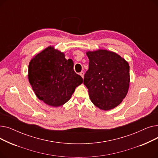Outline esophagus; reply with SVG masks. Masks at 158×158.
I'll use <instances>...</instances> for the list:
<instances>
[{"mask_svg":"<svg viewBox=\"0 0 158 158\" xmlns=\"http://www.w3.org/2000/svg\"><path fill=\"white\" fill-rule=\"evenodd\" d=\"M84 72H81L80 73H79V75H80V76L82 77V79H83L84 78Z\"/></svg>","mask_w":158,"mask_h":158,"instance_id":"esophagus-1","label":"esophagus"}]
</instances>
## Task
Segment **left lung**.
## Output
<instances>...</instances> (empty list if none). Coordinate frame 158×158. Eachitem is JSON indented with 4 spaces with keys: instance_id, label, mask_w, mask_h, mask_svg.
Here are the masks:
<instances>
[{
    "instance_id": "left-lung-1",
    "label": "left lung",
    "mask_w": 158,
    "mask_h": 158,
    "mask_svg": "<svg viewBox=\"0 0 158 158\" xmlns=\"http://www.w3.org/2000/svg\"><path fill=\"white\" fill-rule=\"evenodd\" d=\"M89 68L84 76L91 101L102 110L118 106L129 87L128 62L117 53L99 49L88 51Z\"/></svg>"
}]
</instances>
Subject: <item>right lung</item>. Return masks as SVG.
Segmentation results:
<instances>
[{
  "label": "right lung",
  "mask_w": 158,
  "mask_h": 158,
  "mask_svg": "<svg viewBox=\"0 0 158 158\" xmlns=\"http://www.w3.org/2000/svg\"><path fill=\"white\" fill-rule=\"evenodd\" d=\"M29 83L36 97L53 107L69 101L82 78L73 70V62L65 59L63 52L48 47L31 60L28 69Z\"/></svg>",
  "instance_id": "right-lung-1"
}]
</instances>
